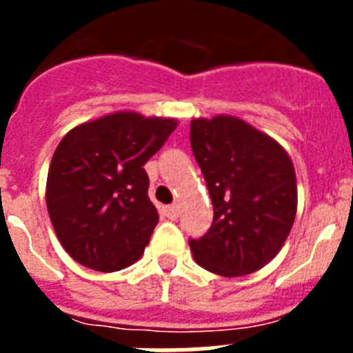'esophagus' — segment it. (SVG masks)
<instances>
[{"label": "esophagus", "mask_w": 353, "mask_h": 353, "mask_svg": "<svg viewBox=\"0 0 353 353\" xmlns=\"http://www.w3.org/2000/svg\"><path fill=\"white\" fill-rule=\"evenodd\" d=\"M179 214H180L179 205H170V207H166V215L171 221L179 219Z\"/></svg>", "instance_id": "34e87169"}]
</instances>
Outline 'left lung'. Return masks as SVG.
Returning a JSON list of instances; mask_svg holds the SVG:
<instances>
[{
    "mask_svg": "<svg viewBox=\"0 0 353 353\" xmlns=\"http://www.w3.org/2000/svg\"><path fill=\"white\" fill-rule=\"evenodd\" d=\"M191 146L214 207V223L189 240L199 267L223 277L252 274L269 263L297 214L293 162L276 139L230 114L194 118Z\"/></svg>",
    "mask_w": 353,
    "mask_h": 353,
    "instance_id": "8db88e82",
    "label": "left lung"
}]
</instances>
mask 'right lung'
Returning a JSON list of instances; mask_svg holds the SVG:
<instances>
[{"instance_id": "1", "label": "right lung", "mask_w": 353, "mask_h": 353, "mask_svg": "<svg viewBox=\"0 0 353 353\" xmlns=\"http://www.w3.org/2000/svg\"><path fill=\"white\" fill-rule=\"evenodd\" d=\"M176 125L174 118L118 111L65 134L49 166L46 203L77 263L114 272L141 258L159 223L143 166Z\"/></svg>"}]
</instances>
